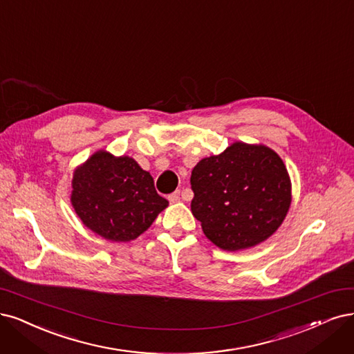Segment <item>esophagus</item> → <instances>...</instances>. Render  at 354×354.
Here are the masks:
<instances>
[{
    "mask_svg": "<svg viewBox=\"0 0 354 354\" xmlns=\"http://www.w3.org/2000/svg\"><path fill=\"white\" fill-rule=\"evenodd\" d=\"M168 201L171 202V203H177V202H180L181 201V193H180V190H177V192H174V193H171L168 196Z\"/></svg>",
    "mask_w": 354,
    "mask_h": 354,
    "instance_id": "obj_1",
    "label": "esophagus"
}]
</instances>
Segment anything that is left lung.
<instances>
[{"instance_id":"1","label":"left lung","mask_w":354,"mask_h":354,"mask_svg":"<svg viewBox=\"0 0 354 354\" xmlns=\"http://www.w3.org/2000/svg\"><path fill=\"white\" fill-rule=\"evenodd\" d=\"M192 214L205 236L227 252L253 248L283 224L291 181L279 155L265 145L234 142L201 160L190 177Z\"/></svg>"}]
</instances>
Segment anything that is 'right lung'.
<instances>
[{
	"instance_id": "add662e5",
	"label": "right lung",
	"mask_w": 354,
	"mask_h": 354,
	"mask_svg": "<svg viewBox=\"0 0 354 354\" xmlns=\"http://www.w3.org/2000/svg\"><path fill=\"white\" fill-rule=\"evenodd\" d=\"M71 189V205L84 227L117 243L138 239L168 206L133 158L104 149L75 169Z\"/></svg>"
}]
</instances>
